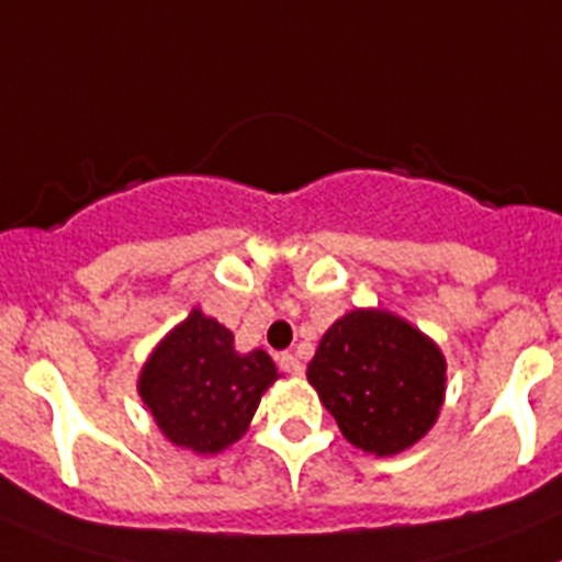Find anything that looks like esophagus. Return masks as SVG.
<instances>
[{"label":"esophagus","instance_id":"esophagus-1","mask_svg":"<svg viewBox=\"0 0 562 562\" xmlns=\"http://www.w3.org/2000/svg\"><path fill=\"white\" fill-rule=\"evenodd\" d=\"M278 367L284 369L286 375H301V372H304V367H301L299 358H295V355H290V352L278 355Z\"/></svg>","mask_w":562,"mask_h":562}]
</instances>
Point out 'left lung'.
I'll list each match as a JSON object with an SVG mask.
<instances>
[{
    "label": "left lung",
    "instance_id": "obj_1",
    "mask_svg": "<svg viewBox=\"0 0 562 562\" xmlns=\"http://www.w3.org/2000/svg\"><path fill=\"white\" fill-rule=\"evenodd\" d=\"M306 378L344 438L375 458L404 452L438 424L446 358L390 310H349L324 333Z\"/></svg>",
    "mask_w": 562,
    "mask_h": 562
}]
</instances>
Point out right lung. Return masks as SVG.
<instances>
[{"mask_svg":"<svg viewBox=\"0 0 562 562\" xmlns=\"http://www.w3.org/2000/svg\"><path fill=\"white\" fill-rule=\"evenodd\" d=\"M278 378L270 355L238 352L233 333L193 306L144 361L138 395L172 446L218 454L249 429Z\"/></svg>","mask_w":562,"mask_h":562,"instance_id":"obj_1","label":"right lung"}]
</instances>
